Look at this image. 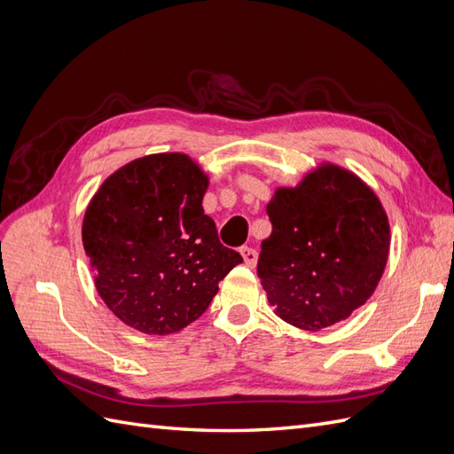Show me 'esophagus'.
Listing matches in <instances>:
<instances>
[{
	"mask_svg": "<svg viewBox=\"0 0 454 454\" xmlns=\"http://www.w3.org/2000/svg\"><path fill=\"white\" fill-rule=\"evenodd\" d=\"M240 255L244 257V263L246 265L255 267V263H257V252L254 248H248V246H246V248H240Z\"/></svg>",
	"mask_w": 454,
	"mask_h": 454,
	"instance_id": "obj_1",
	"label": "esophagus"
}]
</instances>
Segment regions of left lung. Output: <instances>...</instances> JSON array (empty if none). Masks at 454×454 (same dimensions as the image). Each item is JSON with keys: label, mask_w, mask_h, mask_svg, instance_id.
I'll return each mask as SVG.
<instances>
[{"label": "left lung", "mask_w": 454, "mask_h": 454, "mask_svg": "<svg viewBox=\"0 0 454 454\" xmlns=\"http://www.w3.org/2000/svg\"><path fill=\"white\" fill-rule=\"evenodd\" d=\"M270 237L257 277L277 316L307 332L333 325L373 295L388 261L379 197L350 170L324 162L267 204Z\"/></svg>", "instance_id": "obj_1"}]
</instances>
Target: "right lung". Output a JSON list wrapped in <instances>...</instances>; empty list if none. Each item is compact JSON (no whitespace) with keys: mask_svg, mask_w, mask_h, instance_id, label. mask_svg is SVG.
Masks as SVG:
<instances>
[{"mask_svg":"<svg viewBox=\"0 0 454 454\" xmlns=\"http://www.w3.org/2000/svg\"><path fill=\"white\" fill-rule=\"evenodd\" d=\"M206 189L208 176L189 155L157 153L121 167L90 199L81 237L96 292L122 324L180 332L242 263L204 214Z\"/></svg>","mask_w":454,"mask_h":454,"instance_id":"add662e5","label":"right lung"}]
</instances>
